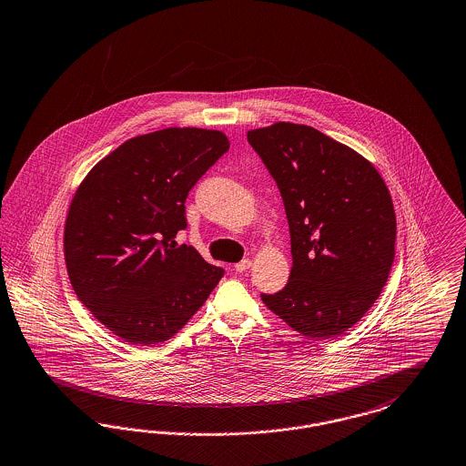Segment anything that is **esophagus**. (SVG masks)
<instances>
[{
	"mask_svg": "<svg viewBox=\"0 0 466 466\" xmlns=\"http://www.w3.org/2000/svg\"><path fill=\"white\" fill-rule=\"evenodd\" d=\"M249 267H251V260H241L239 263H236V265H234L236 272H246Z\"/></svg>",
	"mask_w": 466,
	"mask_h": 466,
	"instance_id": "34e87169",
	"label": "esophagus"
}]
</instances>
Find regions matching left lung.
Wrapping results in <instances>:
<instances>
[{"instance_id": "left-lung-1", "label": "left lung", "mask_w": 466, "mask_h": 466, "mask_svg": "<svg viewBox=\"0 0 466 466\" xmlns=\"http://www.w3.org/2000/svg\"><path fill=\"white\" fill-rule=\"evenodd\" d=\"M279 187L293 267L263 303L301 335H341L370 310L395 257L390 192L368 159L305 125L248 131Z\"/></svg>"}]
</instances>
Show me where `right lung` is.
Returning <instances> with one entry per match:
<instances>
[{"mask_svg": "<svg viewBox=\"0 0 466 466\" xmlns=\"http://www.w3.org/2000/svg\"><path fill=\"white\" fill-rule=\"evenodd\" d=\"M222 131L167 128L130 138L76 190L64 230L79 301L114 335L156 345L177 335L224 268L177 246L192 187L228 150Z\"/></svg>", "mask_w": 466, "mask_h": 466, "instance_id": "add662e5", "label": "right lung"}]
</instances>
